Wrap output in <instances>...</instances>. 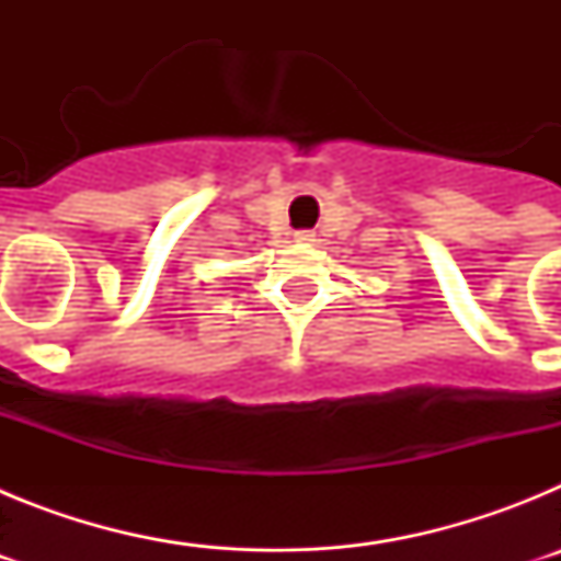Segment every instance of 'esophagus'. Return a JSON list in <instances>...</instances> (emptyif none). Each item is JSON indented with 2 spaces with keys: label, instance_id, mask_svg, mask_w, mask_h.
I'll return each instance as SVG.
<instances>
[{
  "label": "esophagus",
  "instance_id": "34e87169",
  "mask_svg": "<svg viewBox=\"0 0 561 561\" xmlns=\"http://www.w3.org/2000/svg\"><path fill=\"white\" fill-rule=\"evenodd\" d=\"M295 238H297V241H300V244H311V241H314V232H311V230H300V232H295Z\"/></svg>",
  "mask_w": 561,
  "mask_h": 561
}]
</instances>
